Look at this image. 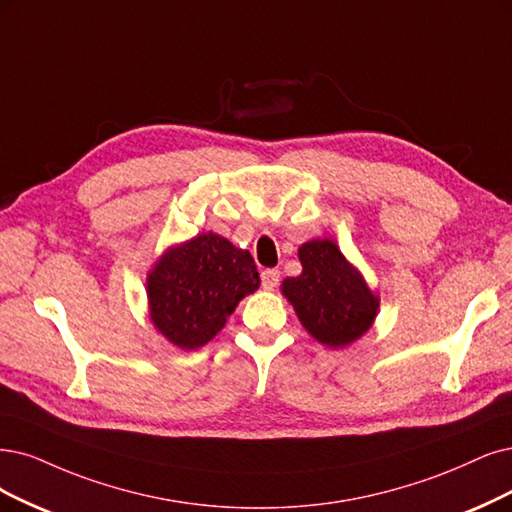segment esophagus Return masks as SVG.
<instances>
[{
	"mask_svg": "<svg viewBox=\"0 0 512 512\" xmlns=\"http://www.w3.org/2000/svg\"><path fill=\"white\" fill-rule=\"evenodd\" d=\"M278 280H280V272L274 268L261 272V287L266 291H274L278 287Z\"/></svg>",
	"mask_w": 512,
	"mask_h": 512,
	"instance_id": "1",
	"label": "esophagus"
}]
</instances>
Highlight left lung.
<instances>
[{
	"instance_id": "1",
	"label": "left lung",
	"mask_w": 512,
	"mask_h": 512,
	"mask_svg": "<svg viewBox=\"0 0 512 512\" xmlns=\"http://www.w3.org/2000/svg\"><path fill=\"white\" fill-rule=\"evenodd\" d=\"M301 274L282 280V295L289 299L299 323L329 348H346L365 335L380 308L339 246L329 238H316L299 246Z\"/></svg>"
}]
</instances>
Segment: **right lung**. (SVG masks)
Segmentation results:
<instances>
[{
  "instance_id": "1",
  "label": "right lung",
  "mask_w": 512,
  "mask_h": 512,
  "mask_svg": "<svg viewBox=\"0 0 512 512\" xmlns=\"http://www.w3.org/2000/svg\"><path fill=\"white\" fill-rule=\"evenodd\" d=\"M261 285L249 251L219 234H198L170 249L147 274L154 327L181 350H196L223 329L238 301Z\"/></svg>"
}]
</instances>
